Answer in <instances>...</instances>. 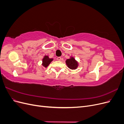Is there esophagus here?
I'll return each instance as SVG.
<instances>
[{
	"label": "esophagus",
	"mask_w": 124,
	"mask_h": 124,
	"mask_svg": "<svg viewBox=\"0 0 124 124\" xmlns=\"http://www.w3.org/2000/svg\"><path fill=\"white\" fill-rule=\"evenodd\" d=\"M57 61H60L61 60V57H58L57 58Z\"/></svg>",
	"instance_id": "1"
}]
</instances>
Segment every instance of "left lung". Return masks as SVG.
<instances>
[{"instance_id": "8db88e82", "label": "left lung", "mask_w": 124, "mask_h": 124, "mask_svg": "<svg viewBox=\"0 0 124 124\" xmlns=\"http://www.w3.org/2000/svg\"><path fill=\"white\" fill-rule=\"evenodd\" d=\"M66 63L68 68L70 69H76L78 67V62L73 57H70L69 59H67L66 61Z\"/></svg>"}]
</instances>
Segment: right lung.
<instances>
[{"mask_svg":"<svg viewBox=\"0 0 124 124\" xmlns=\"http://www.w3.org/2000/svg\"><path fill=\"white\" fill-rule=\"evenodd\" d=\"M53 58H50L48 57V56H44V57H43V59H42V65L43 67H46L50 65V63L52 62V61H53Z\"/></svg>","mask_w":124,"mask_h":124,"instance_id":"add662e5","label":"right lung"}]
</instances>
